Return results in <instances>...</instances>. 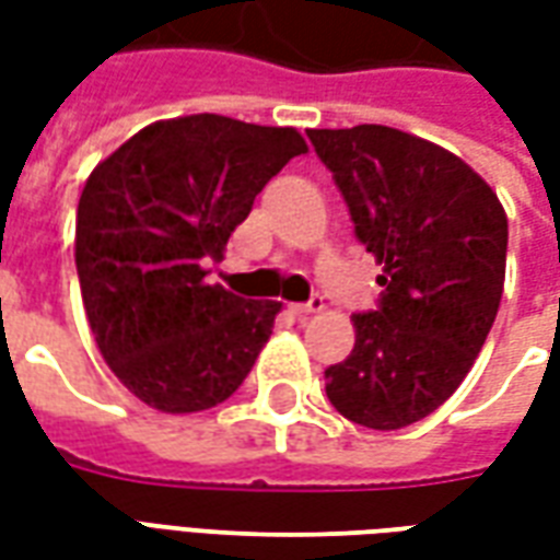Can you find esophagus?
Here are the masks:
<instances>
[{"instance_id":"esophagus-1","label":"esophagus","mask_w":560,"mask_h":560,"mask_svg":"<svg viewBox=\"0 0 560 560\" xmlns=\"http://www.w3.org/2000/svg\"><path fill=\"white\" fill-rule=\"evenodd\" d=\"M320 308H324V296H320V293H315L308 303L288 305V312H291L293 317H308V315H315V312H320Z\"/></svg>"}]
</instances>
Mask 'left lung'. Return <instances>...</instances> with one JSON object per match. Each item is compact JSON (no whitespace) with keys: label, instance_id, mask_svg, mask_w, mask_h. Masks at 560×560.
Listing matches in <instances>:
<instances>
[{"label":"left lung","instance_id":"left-lung-1","mask_svg":"<svg viewBox=\"0 0 560 560\" xmlns=\"http://www.w3.org/2000/svg\"><path fill=\"white\" fill-rule=\"evenodd\" d=\"M308 140L384 264L377 308L353 315L351 357L324 372L327 399L357 425L405 429L456 393L492 329L504 207L465 161L399 128H312Z\"/></svg>","mask_w":560,"mask_h":560}]
</instances>
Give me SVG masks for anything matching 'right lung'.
Here are the masks:
<instances>
[{"instance_id": "obj_1", "label": "right lung", "mask_w": 560, "mask_h": 560, "mask_svg": "<svg viewBox=\"0 0 560 560\" xmlns=\"http://www.w3.org/2000/svg\"><path fill=\"white\" fill-rule=\"evenodd\" d=\"M305 149L296 128L195 114L147 126L86 179L74 236L83 308L107 365L149 408L207 411L252 372L281 303L207 284V267Z\"/></svg>"}]
</instances>
